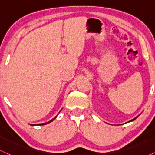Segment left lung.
Instances as JSON below:
<instances>
[{
  "mask_svg": "<svg viewBox=\"0 0 155 155\" xmlns=\"http://www.w3.org/2000/svg\"><path fill=\"white\" fill-rule=\"evenodd\" d=\"M139 116H140V115H139ZM137 117H138V116H137V117H135V118H134V119H132V120H131V121H134V119H136L137 118Z\"/></svg>",
  "mask_w": 155,
  "mask_h": 155,
  "instance_id": "8db88e82",
  "label": "left lung"
}]
</instances>
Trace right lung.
I'll return each instance as SVG.
<instances>
[{"mask_svg": "<svg viewBox=\"0 0 155 155\" xmlns=\"http://www.w3.org/2000/svg\"><path fill=\"white\" fill-rule=\"evenodd\" d=\"M59 112H60V111H59ZM56 117H54V119H52L51 120H50L49 121H48V122H46V123H43V124H31V126H35V125H45V124H48V123L51 122V121H54V119H56Z\"/></svg>", "mask_w": 155, "mask_h": 155, "instance_id": "add662e5", "label": "right lung"}]
</instances>
